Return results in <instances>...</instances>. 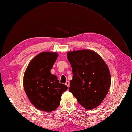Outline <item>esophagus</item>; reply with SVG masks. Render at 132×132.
<instances>
[{"label":"esophagus","instance_id":"34e87169","mask_svg":"<svg viewBox=\"0 0 132 132\" xmlns=\"http://www.w3.org/2000/svg\"><path fill=\"white\" fill-rule=\"evenodd\" d=\"M65 85H67V86L69 87V86H70V82L67 81L66 83H65Z\"/></svg>","mask_w":132,"mask_h":132}]
</instances>
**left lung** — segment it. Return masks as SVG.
I'll return each instance as SVG.
<instances>
[{"instance_id":"obj_1","label":"left lung","mask_w":132,"mask_h":132,"mask_svg":"<svg viewBox=\"0 0 132 132\" xmlns=\"http://www.w3.org/2000/svg\"><path fill=\"white\" fill-rule=\"evenodd\" d=\"M67 58L73 74L69 91L85 109L98 107L107 96L111 85L107 64L90 50L69 52Z\"/></svg>"}]
</instances>
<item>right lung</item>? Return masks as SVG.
<instances>
[{"mask_svg":"<svg viewBox=\"0 0 132 132\" xmlns=\"http://www.w3.org/2000/svg\"><path fill=\"white\" fill-rule=\"evenodd\" d=\"M57 56L55 52L39 53L29 62L24 73V87L28 98L37 109L43 111L56 109L62 93L68 89L50 73Z\"/></svg>","mask_w":132,"mask_h":132,"instance_id":"right-lung-1","label":"right lung"}]
</instances>
